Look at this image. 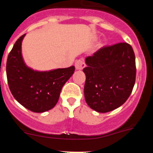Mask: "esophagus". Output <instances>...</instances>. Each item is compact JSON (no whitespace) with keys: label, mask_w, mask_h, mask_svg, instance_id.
Masks as SVG:
<instances>
[{"label":"esophagus","mask_w":153,"mask_h":153,"mask_svg":"<svg viewBox=\"0 0 153 153\" xmlns=\"http://www.w3.org/2000/svg\"><path fill=\"white\" fill-rule=\"evenodd\" d=\"M86 67V64L83 62V60H79L75 63V67L76 70H82L84 67Z\"/></svg>","instance_id":"esophagus-1"}]
</instances>
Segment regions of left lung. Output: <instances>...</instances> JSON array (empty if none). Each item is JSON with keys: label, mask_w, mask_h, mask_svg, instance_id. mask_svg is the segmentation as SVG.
Here are the masks:
<instances>
[{"label": "left lung", "mask_w": 153, "mask_h": 153, "mask_svg": "<svg viewBox=\"0 0 153 153\" xmlns=\"http://www.w3.org/2000/svg\"><path fill=\"white\" fill-rule=\"evenodd\" d=\"M85 61L84 97L88 106L98 113L122 106L136 81V58L132 47L120 43L102 47Z\"/></svg>", "instance_id": "8db88e82"}]
</instances>
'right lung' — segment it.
<instances>
[{
    "label": "right lung",
    "instance_id": "1",
    "mask_svg": "<svg viewBox=\"0 0 153 153\" xmlns=\"http://www.w3.org/2000/svg\"><path fill=\"white\" fill-rule=\"evenodd\" d=\"M24 36L16 41L8 55V86L12 95L23 106L34 113H44L56 106L62 87L74 74L75 67L38 71L27 67L21 53Z\"/></svg>",
    "mask_w": 153,
    "mask_h": 153
}]
</instances>
